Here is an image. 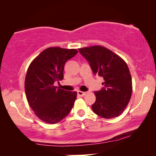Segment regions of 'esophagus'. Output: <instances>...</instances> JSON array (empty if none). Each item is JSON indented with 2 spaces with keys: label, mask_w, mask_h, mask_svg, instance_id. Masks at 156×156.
Wrapping results in <instances>:
<instances>
[{
  "label": "esophagus",
  "mask_w": 156,
  "mask_h": 156,
  "mask_svg": "<svg viewBox=\"0 0 156 156\" xmlns=\"http://www.w3.org/2000/svg\"><path fill=\"white\" fill-rule=\"evenodd\" d=\"M77 94L80 97H84L85 94H87V92H84V91H77Z\"/></svg>",
  "instance_id": "34e87169"
}]
</instances>
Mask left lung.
<instances>
[{
  "label": "left lung",
  "mask_w": 156,
  "mask_h": 156,
  "mask_svg": "<svg viewBox=\"0 0 156 156\" xmlns=\"http://www.w3.org/2000/svg\"><path fill=\"white\" fill-rule=\"evenodd\" d=\"M87 59L93 73L102 76L101 90L94 91L93 112L104 119L120 115L129 104L132 94V79L124 60L108 49L95 45L79 49Z\"/></svg>",
  "instance_id": "left-lung-1"
}]
</instances>
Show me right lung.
Masks as SVG:
<instances>
[{"label":"right lung","mask_w":156,"mask_h":156,"mask_svg":"<svg viewBox=\"0 0 156 156\" xmlns=\"http://www.w3.org/2000/svg\"><path fill=\"white\" fill-rule=\"evenodd\" d=\"M77 52L75 49L49 48L29 66L25 80V94L36 116L44 122H59L73 107L77 93L57 89L53 84L63 80L65 64Z\"/></svg>","instance_id":"obj_1"}]
</instances>
